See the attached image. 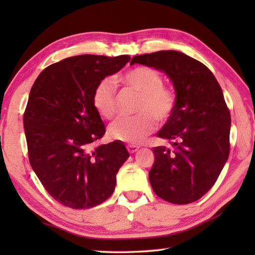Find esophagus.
Masks as SVG:
<instances>
[{
  "instance_id": "1",
  "label": "esophagus",
  "mask_w": 255,
  "mask_h": 255,
  "mask_svg": "<svg viewBox=\"0 0 255 255\" xmlns=\"http://www.w3.org/2000/svg\"><path fill=\"white\" fill-rule=\"evenodd\" d=\"M127 149H128L129 153L133 154V153H136L138 149H139V147H138V146H136V145H128L127 146Z\"/></svg>"
}]
</instances>
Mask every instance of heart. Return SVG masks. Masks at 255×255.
Listing matches in <instances>:
<instances>
[{"label":"heart","mask_w":255,"mask_h":255,"mask_svg":"<svg viewBox=\"0 0 255 255\" xmlns=\"http://www.w3.org/2000/svg\"><path fill=\"white\" fill-rule=\"evenodd\" d=\"M124 83L141 93L133 117H120L112 123L108 135L114 140L139 144L156 128V119L164 123L175 109L176 97L172 89L164 86L161 73L150 67H136L125 73ZM92 103L101 117L110 119L117 110V85L114 79L107 77L99 82L93 91Z\"/></svg>","instance_id":"obj_1"}]
</instances>
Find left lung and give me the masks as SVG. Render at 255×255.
Masks as SVG:
<instances>
[{
    "instance_id": "1",
    "label": "left lung",
    "mask_w": 255,
    "mask_h": 255,
    "mask_svg": "<svg viewBox=\"0 0 255 255\" xmlns=\"http://www.w3.org/2000/svg\"><path fill=\"white\" fill-rule=\"evenodd\" d=\"M133 64L165 73L176 97L173 114L157 132L173 148L153 149L150 185L172 204L197 201L217 181L230 155L231 115L221 85L208 67L181 51L135 56Z\"/></svg>"
}]
</instances>
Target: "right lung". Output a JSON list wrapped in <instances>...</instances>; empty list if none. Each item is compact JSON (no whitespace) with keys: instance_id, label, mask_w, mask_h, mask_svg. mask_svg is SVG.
I'll return each instance as SVG.
<instances>
[{"instance_id":"obj_1","label":"right lung","mask_w":255,"mask_h":255,"mask_svg":"<svg viewBox=\"0 0 255 255\" xmlns=\"http://www.w3.org/2000/svg\"><path fill=\"white\" fill-rule=\"evenodd\" d=\"M128 55H80L42 71L31 88L23 115L29 161L46 191L59 204L88 209L102 204L129 157L123 141H94L106 128L92 103L99 82L122 70Z\"/></svg>"}]
</instances>
